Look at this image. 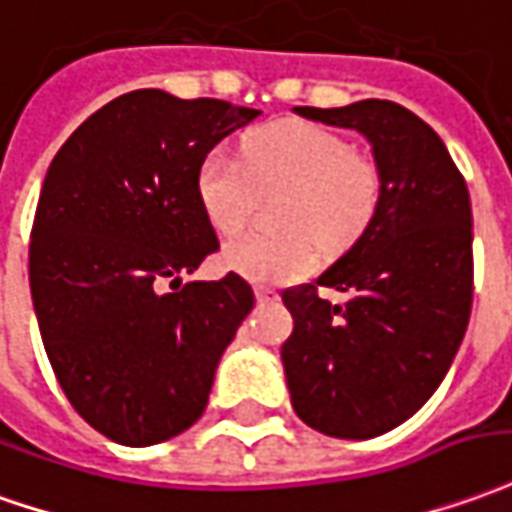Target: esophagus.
Instances as JSON below:
<instances>
[{
	"instance_id": "esophagus-1",
	"label": "esophagus",
	"mask_w": 512,
	"mask_h": 512,
	"mask_svg": "<svg viewBox=\"0 0 512 512\" xmlns=\"http://www.w3.org/2000/svg\"><path fill=\"white\" fill-rule=\"evenodd\" d=\"M255 296L257 302H271V299H277V291L268 288V285H255Z\"/></svg>"
}]
</instances>
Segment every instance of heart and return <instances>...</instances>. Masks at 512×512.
<instances>
[{
	"instance_id": "b5f03b06",
	"label": "heart",
	"mask_w": 512,
	"mask_h": 512,
	"mask_svg": "<svg viewBox=\"0 0 512 512\" xmlns=\"http://www.w3.org/2000/svg\"><path fill=\"white\" fill-rule=\"evenodd\" d=\"M380 163L355 152L341 132L310 121H277L252 132L241 160L210 152L196 171V196L221 235L241 232L257 196L285 191L282 235L249 232L224 246V263L263 282L299 280L318 266V246L341 252L366 232L382 202Z\"/></svg>"
}]
</instances>
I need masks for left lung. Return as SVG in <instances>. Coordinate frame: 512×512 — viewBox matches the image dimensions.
Wrapping results in <instances>:
<instances>
[{
    "label": "left lung",
    "mask_w": 512,
    "mask_h": 512,
    "mask_svg": "<svg viewBox=\"0 0 512 512\" xmlns=\"http://www.w3.org/2000/svg\"><path fill=\"white\" fill-rule=\"evenodd\" d=\"M363 132L380 163L382 202L352 249L316 285L282 291L291 405L307 427L349 441L399 427L438 391L466 335L474 296L471 202L438 132L407 107L363 99L296 107ZM349 292L341 306L317 285Z\"/></svg>",
    "instance_id": "left-lung-1"
}]
</instances>
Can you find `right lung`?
Here are the masks:
<instances>
[{
	"label": "right lung",
	"mask_w": 512,
	"mask_h": 512,
	"mask_svg": "<svg viewBox=\"0 0 512 512\" xmlns=\"http://www.w3.org/2000/svg\"><path fill=\"white\" fill-rule=\"evenodd\" d=\"M257 116L221 99L130 91L82 121L46 171L32 305L60 388L110 441L152 446L196 424L255 307L235 271L185 285L180 274L219 249L196 171Z\"/></svg>",
	"instance_id": "1"
}]
</instances>
